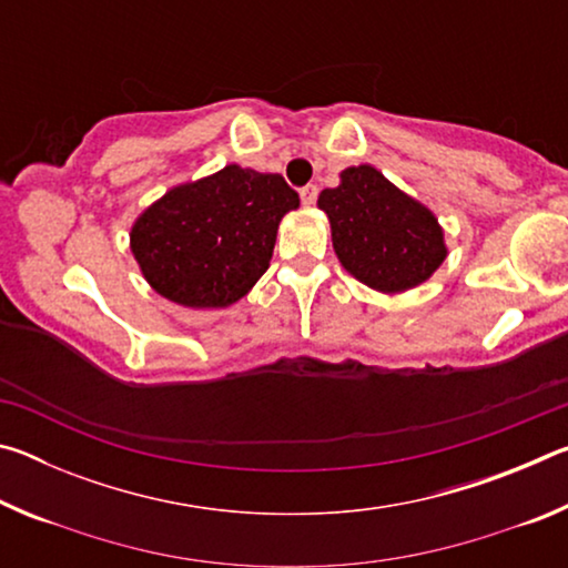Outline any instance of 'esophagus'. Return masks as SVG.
<instances>
[{
    "label": "esophagus",
    "mask_w": 568,
    "mask_h": 568,
    "mask_svg": "<svg viewBox=\"0 0 568 568\" xmlns=\"http://www.w3.org/2000/svg\"><path fill=\"white\" fill-rule=\"evenodd\" d=\"M301 200H303V205H315V200H318V185H305V187H301Z\"/></svg>",
    "instance_id": "34e87169"
}]
</instances>
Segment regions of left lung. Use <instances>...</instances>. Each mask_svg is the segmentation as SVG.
Here are the masks:
<instances>
[{
    "label": "left lung",
    "mask_w": 568,
    "mask_h": 568,
    "mask_svg": "<svg viewBox=\"0 0 568 568\" xmlns=\"http://www.w3.org/2000/svg\"><path fill=\"white\" fill-rule=\"evenodd\" d=\"M333 247L345 271L373 291L403 293L446 261L436 215L371 165L341 172V185L321 192Z\"/></svg>",
    "instance_id": "1"
}]
</instances>
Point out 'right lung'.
<instances>
[{"instance_id": "1", "label": "right lung", "mask_w": 568, "mask_h": 568, "mask_svg": "<svg viewBox=\"0 0 568 568\" xmlns=\"http://www.w3.org/2000/svg\"><path fill=\"white\" fill-rule=\"evenodd\" d=\"M301 205L281 175L227 165L165 192L138 217L130 247L145 281L185 307H227L267 271L277 225Z\"/></svg>"}]
</instances>
